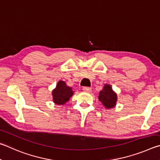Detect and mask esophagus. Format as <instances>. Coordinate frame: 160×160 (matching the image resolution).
<instances>
[{
    "label": "esophagus",
    "mask_w": 160,
    "mask_h": 160,
    "mask_svg": "<svg viewBox=\"0 0 160 160\" xmlns=\"http://www.w3.org/2000/svg\"><path fill=\"white\" fill-rule=\"evenodd\" d=\"M83 91L84 92H86V93H89V92L91 91V88L89 87H83Z\"/></svg>",
    "instance_id": "esophagus-1"
}]
</instances>
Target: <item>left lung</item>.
I'll use <instances>...</instances> for the list:
<instances>
[{
    "instance_id": "obj_1",
    "label": "left lung",
    "mask_w": 160,
    "mask_h": 160,
    "mask_svg": "<svg viewBox=\"0 0 160 160\" xmlns=\"http://www.w3.org/2000/svg\"><path fill=\"white\" fill-rule=\"evenodd\" d=\"M98 100L106 108L111 109L115 107L117 96L113 91L110 85L105 84L102 90L100 91Z\"/></svg>"
}]
</instances>
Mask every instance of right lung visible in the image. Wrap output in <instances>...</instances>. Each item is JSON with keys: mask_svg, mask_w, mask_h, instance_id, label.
<instances>
[{"mask_svg": "<svg viewBox=\"0 0 160 160\" xmlns=\"http://www.w3.org/2000/svg\"><path fill=\"white\" fill-rule=\"evenodd\" d=\"M74 94L72 88L66 84L64 81H59L56 88L52 91V100L56 105L65 104Z\"/></svg>", "mask_w": 160, "mask_h": 160, "instance_id": "obj_1", "label": "right lung"}]
</instances>
